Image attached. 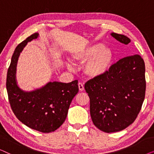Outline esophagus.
Masks as SVG:
<instances>
[{"label":"esophagus","mask_w":154,"mask_h":154,"mask_svg":"<svg viewBox=\"0 0 154 154\" xmlns=\"http://www.w3.org/2000/svg\"><path fill=\"white\" fill-rule=\"evenodd\" d=\"M79 88L80 91H83L84 90V85L82 83H79Z\"/></svg>","instance_id":"1"}]
</instances>
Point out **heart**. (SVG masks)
Listing matches in <instances>:
<instances>
[{"label": "heart", "mask_w": 154, "mask_h": 154, "mask_svg": "<svg viewBox=\"0 0 154 154\" xmlns=\"http://www.w3.org/2000/svg\"><path fill=\"white\" fill-rule=\"evenodd\" d=\"M72 60L80 64L85 62L83 66L84 73L90 79H98L109 71L113 61V53L102 43H95L75 52ZM66 66L71 70L73 69L70 63H67Z\"/></svg>", "instance_id": "heart-1"}]
</instances>
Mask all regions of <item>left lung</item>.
I'll return each mask as SVG.
<instances>
[{"label":"left lung","instance_id":"8db88e82","mask_svg":"<svg viewBox=\"0 0 154 154\" xmlns=\"http://www.w3.org/2000/svg\"><path fill=\"white\" fill-rule=\"evenodd\" d=\"M120 43L128 45L125 35L111 33ZM90 100V116L94 125L105 132L125 129L133 123L145 97V64L139 54L120 60L102 77L85 84Z\"/></svg>","mask_w":154,"mask_h":154}]
</instances>
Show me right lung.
Wrapping results in <instances>:
<instances>
[{
  "label": "right lung",
  "instance_id": "add662e5",
  "mask_svg": "<svg viewBox=\"0 0 154 154\" xmlns=\"http://www.w3.org/2000/svg\"><path fill=\"white\" fill-rule=\"evenodd\" d=\"M38 36V33H33L17 46L8 70L6 88L12 110L19 121L31 129L49 133L64 122L79 85L75 80L68 83L50 81L31 91L20 88L16 76L19 57L27 43Z\"/></svg>",
  "mask_w": 154,
  "mask_h": 154
}]
</instances>
